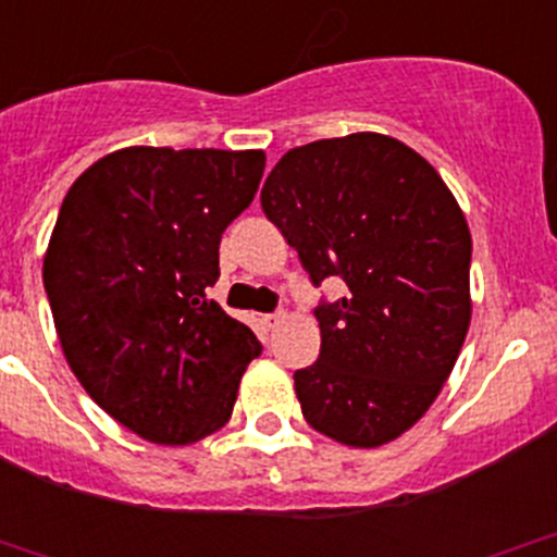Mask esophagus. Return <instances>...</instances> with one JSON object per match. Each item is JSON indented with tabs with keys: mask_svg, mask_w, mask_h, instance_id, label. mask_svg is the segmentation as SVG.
Listing matches in <instances>:
<instances>
[{
	"mask_svg": "<svg viewBox=\"0 0 557 557\" xmlns=\"http://www.w3.org/2000/svg\"><path fill=\"white\" fill-rule=\"evenodd\" d=\"M285 320V312H272V314H263V325H267L269 331H274L277 329L280 323H283Z\"/></svg>",
	"mask_w": 557,
	"mask_h": 557,
	"instance_id": "obj_1",
	"label": "esophagus"
}]
</instances>
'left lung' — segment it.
Returning a JSON list of instances; mask_svg holds the SVG:
<instances>
[{
    "label": "left lung",
    "mask_w": 557,
    "mask_h": 557,
    "mask_svg": "<svg viewBox=\"0 0 557 557\" xmlns=\"http://www.w3.org/2000/svg\"><path fill=\"white\" fill-rule=\"evenodd\" d=\"M269 221L314 285L320 356L294 374L305 420L347 447H380L440 396L471 320V234L453 190L420 153L374 132L288 150L261 188Z\"/></svg>",
    "instance_id": "obj_1"
}]
</instances>
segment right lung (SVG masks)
<instances>
[{"label":"right lung","instance_id":"obj_1","mask_svg":"<svg viewBox=\"0 0 557 557\" xmlns=\"http://www.w3.org/2000/svg\"><path fill=\"white\" fill-rule=\"evenodd\" d=\"M263 166V150L134 145L88 166L55 218L42 283L66 363L110 418L156 445L223 429L261 352L207 288Z\"/></svg>","mask_w":557,"mask_h":557}]
</instances>
